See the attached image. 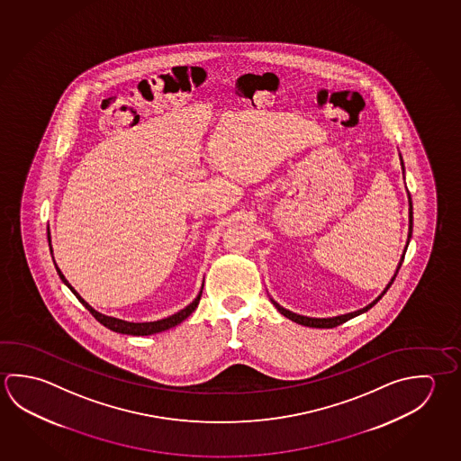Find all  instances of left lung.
Here are the masks:
<instances>
[{
	"instance_id": "8db88e82",
	"label": "left lung",
	"mask_w": 461,
	"mask_h": 461,
	"mask_svg": "<svg viewBox=\"0 0 461 461\" xmlns=\"http://www.w3.org/2000/svg\"><path fill=\"white\" fill-rule=\"evenodd\" d=\"M400 163H402V168H403L404 175V163L403 158H402V154H400ZM408 203H410V227H408V241H406V246H404L403 254H402V258H400V262H398V267H396V272L392 276V280L388 282L387 286H385V290L380 293L377 298L372 301L371 304H367V306L363 307V309H357L355 312H348V314L335 315V317H307V315H299L296 312H291L288 309H285V307L280 306L276 301L270 298V301L274 303V306L278 309V312L280 314L285 315L286 319H290L293 322L301 323V325H304V327H314V329H333V327H337L339 323L347 322L349 319H353L356 315L364 314L366 311H369L374 304H377V301H379L385 293H387L388 288L392 286V283L395 280L396 274H398V270H400V267L403 264L404 254H406V249H408V244H410V240H411L412 234V203H411V195L408 193Z\"/></svg>"
}]
</instances>
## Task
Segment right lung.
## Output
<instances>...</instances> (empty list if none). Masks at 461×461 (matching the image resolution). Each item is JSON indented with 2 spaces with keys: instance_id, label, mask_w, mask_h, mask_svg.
Wrapping results in <instances>:
<instances>
[{
  "instance_id": "obj_1",
  "label": "right lung",
  "mask_w": 461,
  "mask_h": 461,
  "mask_svg": "<svg viewBox=\"0 0 461 461\" xmlns=\"http://www.w3.org/2000/svg\"><path fill=\"white\" fill-rule=\"evenodd\" d=\"M49 244L50 252H51V258H53V249H51V241H50V230ZM53 262H55V260H53ZM55 267H57V272L58 275H59V278H61V282L65 283L66 286H68L69 290L73 291L74 294H76V298L81 301L82 306H86V309L89 311L90 314L94 315V317L97 319L98 322L102 323V325H105L106 329H110V330L116 331V333H124V335L144 337V335H154V333H158V331H165L171 329V327H176L178 323L183 322L185 319H187L189 315L194 312V309L197 307V304H199L201 296H203V285L201 291H199V294L195 296L194 301H193L189 306L185 307V309H181V311L176 312V314L170 315V317H167V319L155 321V322H128V321H122V319H116V317L100 314L98 311H95L94 307L90 306L89 303H86V301L81 298V294H79L77 291L74 290L73 286L69 285V282L65 278V275L61 274V270L58 268L57 262H55Z\"/></svg>"
}]
</instances>
